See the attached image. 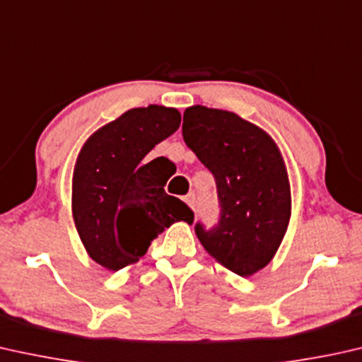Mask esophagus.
Here are the masks:
<instances>
[{"mask_svg": "<svg viewBox=\"0 0 362 362\" xmlns=\"http://www.w3.org/2000/svg\"><path fill=\"white\" fill-rule=\"evenodd\" d=\"M185 202L192 209V211L196 209V196H194V194H187V196L185 197Z\"/></svg>", "mask_w": 362, "mask_h": 362, "instance_id": "34e87169", "label": "esophagus"}]
</instances>
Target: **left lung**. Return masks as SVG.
Wrapping results in <instances>:
<instances>
[{
  "label": "left lung",
  "mask_w": 362,
  "mask_h": 362,
  "mask_svg": "<svg viewBox=\"0 0 362 362\" xmlns=\"http://www.w3.org/2000/svg\"><path fill=\"white\" fill-rule=\"evenodd\" d=\"M182 137L216 177L217 227L196 223L199 242L235 274L248 277L274 258L291 218L287 168L268 132L235 112L191 106Z\"/></svg>",
  "instance_id": "obj_1"
}]
</instances>
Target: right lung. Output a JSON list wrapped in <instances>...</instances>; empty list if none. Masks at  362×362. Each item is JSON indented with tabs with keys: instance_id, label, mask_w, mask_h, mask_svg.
Instances as JSON below:
<instances>
[{
	"instance_id": "obj_1",
	"label": "right lung",
	"mask_w": 362,
	"mask_h": 362,
	"mask_svg": "<svg viewBox=\"0 0 362 362\" xmlns=\"http://www.w3.org/2000/svg\"><path fill=\"white\" fill-rule=\"evenodd\" d=\"M175 107H134L98 129L78 153L71 211L90 258L109 271L134 264L175 222L192 223L185 202L165 192L163 161L145 163L156 144L180 129Z\"/></svg>"
}]
</instances>
